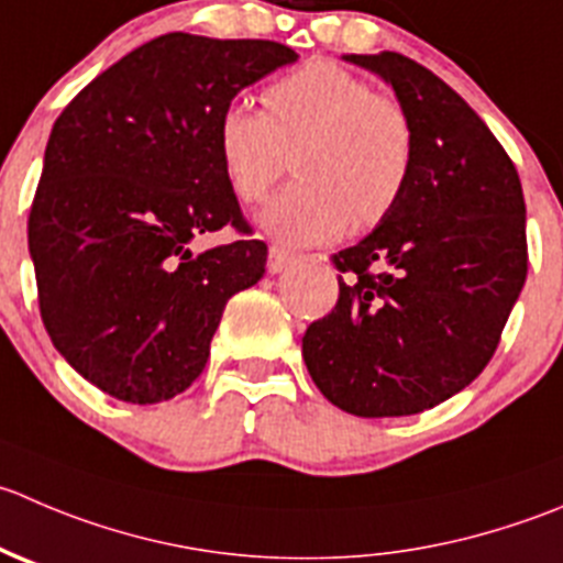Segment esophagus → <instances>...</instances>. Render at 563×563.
I'll list each match as a JSON object with an SVG mask.
<instances>
[{"instance_id":"esophagus-1","label":"esophagus","mask_w":563,"mask_h":563,"mask_svg":"<svg viewBox=\"0 0 563 563\" xmlns=\"http://www.w3.org/2000/svg\"><path fill=\"white\" fill-rule=\"evenodd\" d=\"M288 264H294V253H288L286 247H272L269 250V264H266V269H269L272 275H280V272L286 269Z\"/></svg>"}]
</instances>
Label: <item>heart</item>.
<instances>
[{
    "label": "heart",
    "instance_id": "heart-1",
    "mask_svg": "<svg viewBox=\"0 0 563 563\" xmlns=\"http://www.w3.org/2000/svg\"><path fill=\"white\" fill-rule=\"evenodd\" d=\"M264 107L228 103L217 154L228 187L247 206L269 198L294 156L299 181L261 214L266 236L310 247L396 209L415 165V125L401 101L319 59L272 81Z\"/></svg>",
    "mask_w": 563,
    "mask_h": 563
}]
</instances>
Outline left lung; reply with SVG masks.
<instances>
[{
    "label": "left lung",
    "mask_w": 563,
    "mask_h": 563,
    "mask_svg": "<svg viewBox=\"0 0 563 563\" xmlns=\"http://www.w3.org/2000/svg\"><path fill=\"white\" fill-rule=\"evenodd\" d=\"M343 59L393 87L415 165L396 209L332 255L338 302L305 330L302 357L343 412L396 418L451 398L493 360L528 275L526 200L504 145L440 76L396 52Z\"/></svg>",
    "instance_id": "8db88e82"
}]
</instances>
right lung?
<instances>
[{
  "mask_svg": "<svg viewBox=\"0 0 563 563\" xmlns=\"http://www.w3.org/2000/svg\"><path fill=\"white\" fill-rule=\"evenodd\" d=\"M275 41L170 32L98 74L48 134L30 209L37 305L54 349L131 404L187 390L233 294L266 272L217 154V120L297 63ZM240 239L195 254L200 232Z\"/></svg>",
  "mask_w": 563,
  "mask_h": 563,
  "instance_id": "1",
  "label": "right lung"
}]
</instances>
